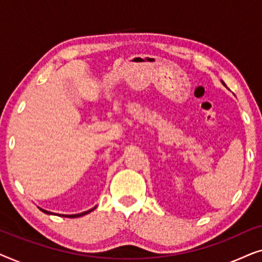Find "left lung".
<instances>
[{
    "label": "left lung",
    "instance_id": "1",
    "mask_svg": "<svg viewBox=\"0 0 262 262\" xmlns=\"http://www.w3.org/2000/svg\"><path fill=\"white\" fill-rule=\"evenodd\" d=\"M223 84H224V83H223Z\"/></svg>",
    "mask_w": 262,
    "mask_h": 262
}]
</instances>
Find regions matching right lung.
I'll use <instances>...</instances> for the list:
<instances>
[{
	"label": "right lung",
	"instance_id": "right-lung-1",
	"mask_svg": "<svg viewBox=\"0 0 262 262\" xmlns=\"http://www.w3.org/2000/svg\"><path fill=\"white\" fill-rule=\"evenodd\" d=\"M96 207V206H95ZM95 207H93V209H91L89 211H85V212H82V213H78V214H59V216H63V217H68V218H77V217H81V216H84V214H87V213H89V212H92L93 210L95 209ZM42 212L44 213H49V214H55V213H52V212H49V211H46V210H42V209H40Z\"/></svg>",
	"mask_w": 262,
	"mask_h": 262
}]
</instances>
